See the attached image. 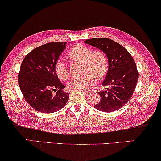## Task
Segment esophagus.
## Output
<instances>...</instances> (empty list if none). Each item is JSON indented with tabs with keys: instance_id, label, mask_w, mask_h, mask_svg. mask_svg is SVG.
Returning a JSON list of instances; mask_svg holds the SVG:
<instances>
[{
	"instance_id": "esophagus-1",
	"label": "esophagus",
	"mask_w": 161,
	"mask_h": 161,
	"mask_svg": "<svg viewBox=\"0 0 161 161\" xmlns=\"http://www.w3.org/2000/svg\"><path fill=\"white\" fill-rule=\"evenodd\" d=\"M82 92L85 93V94H86V95H88V94L90 93V92L87 90H82Z\"/></svg>"
}]
</instances>
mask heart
Returning <instances> with one entry per match:
<instances>
[{
  "instance_id": "heart-1",
  "label": "heart",
  "mask_w": 161,
  "mask_h": 161,
  "mask_svg": "<svg viewBox=\"0 0 161 161\" xmlns=\"http://www.w3.org/2000/svg\"><path fill=\"white\" fill-rule=\"evenodd\" d=\"M68 57L71 60L85 64L82 77H74L68 83L71 90H87L96 82L97 78L105 75L108 68V60L102 51H94L85 45L76 44L69 52ZM55 71L61 80H67L69 76L67 64L63 59H58L55 64Z\"/></svg>"
}]
</instances>
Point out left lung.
<instances>
[{
  "label": "left lung",
  "instance_id": "left-lung-1",
  "mask_svg": "<svg viewBox=\"0 0 161 161\" xmlns=\"http://www.w3.org/2000/svg\"><path fill=\"white\" fill-rule=\"evenodd\" d=\"M85 43L103 51L109 64L103 85L109 88L98 93L101 99L94 108L105 113L121 108L131 98L138 81L133 58L122 45L107 38L86 39Z\"/></svg>",
  "mask_w": 161,
  "mask_h": 161
}]
</instances>
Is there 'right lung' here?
I'll list each match as a JSON object with an SVG mask.
<instances>
[{
	"label": "right lung",
	"mask_w": 161,
	"mask_h": 161,
	"mask_svg": "<svg viewBox=\"0 0 161 161\" xmlns=\"http://www.w3.org/2000/svg\"><path fill=\"white\" fill-rule=\"evenodd\" d=\"M66 44L67 42L47 43L33 49L23 60L19 85L25 101L36 110L52 113L67 103L69 93L62 90L65 86L55 71V64Z\"/></svg>",
	"instance_id": "1"
}]
</instances>
